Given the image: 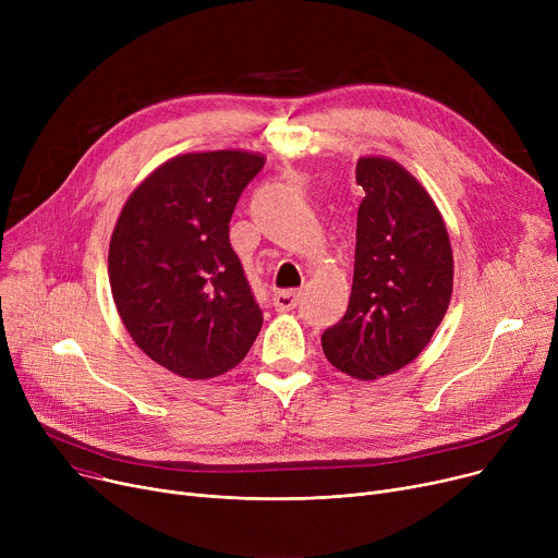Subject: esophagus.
Returning <instances> with one entry per match:
<instances>
[{"label":"esophagus","mask_w":558,"mask_h":558,"mask_svg":"<svg viewBox=\"0 0 558 558\" xmlns=\"http://www.w3.org/2000/svg\"><path fill=\"white\" fill-rule=\"evenodd\" d=\"M301 301V291L299 289H282L278 294H274V307L278 312H289L294 310Z\"/></svg>","instance_id":"obj_1"}]
</instances>
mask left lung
Here are the masks:
<instances>
[{
  "mask_svg": "<svg viewBox=\"0 0 558 558\" xmlns=\"http://www.w3.org/2000/svg\"><path fill=\"white\" fill-rule=\"evenodd\" d=\"M353 291L339 324L320 337L332 366L375 379L414 362L448 312L454 259L441 213L396 160H357Z\"/></svg>",
  "mask_w": 558,
  "mask_h": 558,
  "instance_id": "1",
  "label": "left lung"
}]
</instances>
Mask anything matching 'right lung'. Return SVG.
Instances as JSON below:
<instances>
[{
  "label": "right lung",
  "mask_w": 558,
  "mask_h": 558,
  "mask_svg": "<svg viewBox=\"0 0 558 558\" xmlns=\"http://www.w3.org/2000/svg\"><path fill=\"white\" fill-rule=\"evenodd\" d=\"M262 167L264 156L234 149L175 156L133 190L112 230L108 278L122 324L144 355L181 377L234 368L262 328L228 240Z\"/></svg>",
  "instance_id": "1"
}]
</instances>
